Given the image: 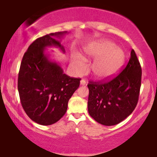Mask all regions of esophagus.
<instances>
[{"instance_id": "1", "label": "esophagus", "mask_w": 157, "mask_h": 157, "mask_svg": "<svg viewBox=\"0 0 157 157\" xmlns=\"http://www.w3.org/2000/svg\"><path fill=\"white\" fill-rule=\"evenodd\" d=\"M86 81H85L84 79H82L80 81V85H86Z\"/></svg>"}]
</instances>
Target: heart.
<instances>
[{
	"instance_id": "heart-1",
	"label": "heart",
	"mask_w": 157,
	"mask_h": 157,
	"mask_svg": "<svg viewBox=\"0 0 157 157\" xmlns=\"http://www.w3.org/2000/svg\"><path fill=\"white\" fill-rule=\"evenodd\" d=\"M88 59H96L92 66V73L95 78L104 80L112 78L118 72L124 60L123 50L110 41L100 40L95 42L85 50ZM73 67L76 75H82L86 66L79 59L73 61Z\"/></svg>"
}]
</instances>
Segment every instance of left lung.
<instances>
[{"label":"left lung","instance_id":"8db88e82","mask_svg":"<svg viewBox=\"0 0 157 157\" xmlns=\"http://www.w3.org/2000/svg\"><path fill=\"white\" fill-rule=\"evenodd\" d=\"M141 66L132 50L129 62L116 78L107 82H90L88 111L98 123L115 125L131 114L139 100Z\"/></svg>","mask_w":157,"mask_h":157}]
</instances>
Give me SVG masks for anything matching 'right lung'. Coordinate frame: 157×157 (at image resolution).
Listing matches in <instances>:
<instances>
[{
    "mask_svg": "<svg viewBox=\"0 0 157 157\" xmlns=\"http://www.w3.org/2000/svg\"><path fill=\"white\" fill-rule=\"evenodd\" d=\"M67 32L50 33L36 39L23 55L18 78L21 105L31 120L41 125H50L66 112L68 100L79 86L80 78L63 73L45 50L56 47L64 53L61 39Z\"/></svg>",
    "mask_w": 157,
    "mask_h": 157,
    "instance_id": "right-lung-1",
    "label": "right lung"
}]
</instances>
